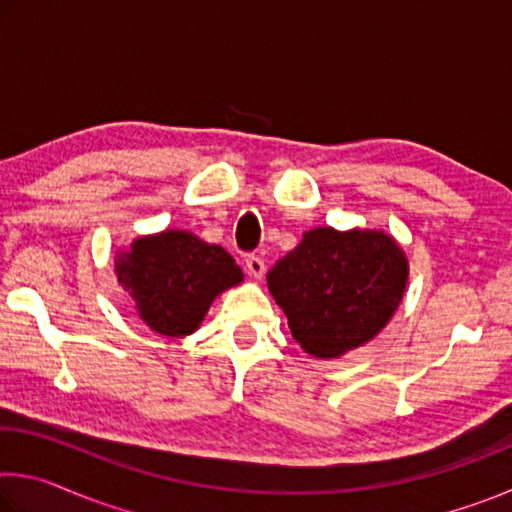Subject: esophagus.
Here are the masks:
<instances>
[{"label":"esophagus","mask_w":512,"mask_h":512,"mask_svg":"<svg viewBox=\"0 0 512 512\" xmlns=\"http://www.w3.org/2000/svg\"><path fill=\"white\" fill-rule=\"evenodd\" d=\"M246 273L250 277H262L264 275V259L259 255H248L246 257Z\"/></svg>","instance_id":"esophagus-1"}]
</instances>
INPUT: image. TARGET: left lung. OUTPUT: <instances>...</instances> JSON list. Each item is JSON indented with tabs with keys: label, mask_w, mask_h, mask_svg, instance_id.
<instances>
[{
	"label": "left lung",
	"mask_w": 512,
	"mask_h": 512,
	"mask_svg": "<svg viewBox=\"0 0 512 512\" xmlns=\"http://www.w3.org/2000/svg\"><path fill=\"white\" fill-rule=\"evenodd\" d=\"M406 257L384 232L316 228L268 273L300 348L320 359L368 343L406 287Z\"/></svg>",
	"instance_id": "left-lung-1"
}]
</instances>
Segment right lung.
<instances>
[{
    "mask_svg": "<svg viewBox=\"0 0 512 512\" xmlns=\"http://www.w3.org/2000/svg\"><path fill=\"white\" fill-rule=\"evenodd\" d=\"M241 277V268L221 246L180 230L137 239L117 262V280L131 293L140 318L176 339L192 334L212 300Z\"/></svg>",
    "mask_w": 512,
    "mask_h": 512,
    "instance_id": "right-lung-1",
    "label": "right lung"
}]
</instances>
